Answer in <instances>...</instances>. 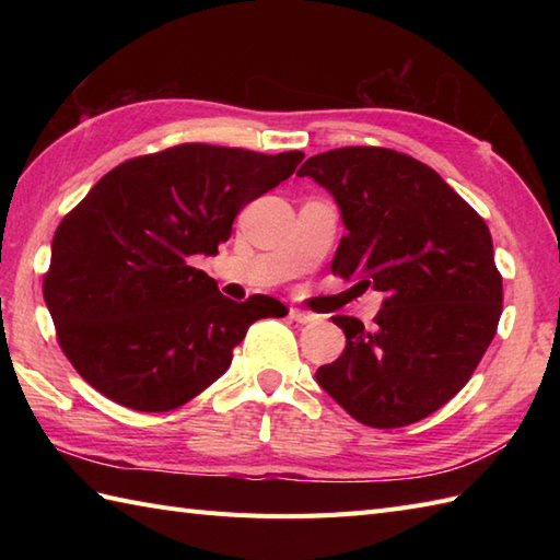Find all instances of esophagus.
<instances>
[{
	"label": "esophagus",
	"mask_w": 560,
	"mask_h": 560,
	"mask_svg": "<svg viewBox=\"0 0 560 560\" xmlns=\"http://www.w3.org/2000/svg\"><path fill=\"white\" fill-rule=\"evenodd\" d=\"M291 319H295V323H301V325H307V323H315L317 319V315H313V313H305V311H301V307H291Z\"/></svg>",
	"instance_id": "34e87169"
}]
</instances>
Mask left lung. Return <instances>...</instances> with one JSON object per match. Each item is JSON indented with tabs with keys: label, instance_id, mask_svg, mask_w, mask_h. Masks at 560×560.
<instances>
[{
	"label": "left lung",
	"instance_id": "obj_1",
	"mask_svg": "<svg viewBox=\"0 0 560 560\" xmlns=\"http://www.w3.org/2000/svg\"><path fill=\"white\" fill-rule=\"evenodd\" d=\"M347 225L331 273L385 293L373 327L337 315L347 347L317 383L355 421L401 428L469 383L495 337L503 277L486 221L425 163L380 147L307 159Z\"/></svg>",
	"mask_w": 560,
	"mask_h": 560
}]
</instances>
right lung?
Instances as JSON below:
<instances>
[{
	"label": "right lung",
	"mask_w": 560,
	"mask_h": 560,
	"mask_svg": "<svg viewBox=\"0 0 560 560\" xmlns=\"http://www.w3.org/2000/svg\"><path fill=\"white\" fill-rule=\"evenodd\" d=\"M303 156L171 147L120 163L67 213L43 295L59 347L93 389L135 411L177 409L229 371L255 319L289 313L261 293L225 299L189 259L217 255L237 211Z\"/></svg>",
	"instance_id": "obj_1"
}]
</instances>
